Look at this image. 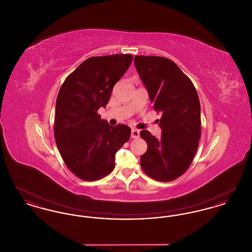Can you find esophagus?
Listing matches in <instances>:
<instances>
[{"label": "esophagus", "mask_w": 252, "mask_h": 252, "mask_svg": "<svg viewBox=\"0 0 252 252\" xmlns=\"http://www.w3.org/2000/svg\"><path fill=\"white\" fill-rule=\"evenodd\" d=\"M140 137V131L138 129L133 128L131 130V138L133 139H138Z\"/></svg>", "instance_id": "1"}]
</instances>
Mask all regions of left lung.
I'll return each instance as SVG.
<instances>
[{
    "label": "left lung",
    "instance_id": "obj_1",
    "mask_svg": "<svg viewBox=\"0 0 252 252\" xmlns=\"http://www.w3.org/2000/svg\"><path fill=\"white\" fill-rule=\"evenodd\" d=\"M134 64L154 109L162 113L158 121L160 139L147 130L140 133L147 144L141 166L154 180H176L190 166L200 139V103L196 90L172 60L136 56Z\"/></svg>",
    "mask_w": 252,
    "mask_h": 252
}]
</instances>
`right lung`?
<instances>
[{
    "label": "right lung",
    "mask_w": 252,
    "mask_h": 252,
    "mask_svg": "<svg viewBox=\"0 0 252 252\" xmlns=\"http://www.w3.org/2000/svg\"><path fill=\"white\" fill-rule=\"evenodd\" d=\"M131 55L94 57L85 60L61 86L55 116V139L72 173L87 181L100 180L115 167V154L131 129L111 126L97 110L106 108L112 89L131 64Z\"/></svg>",
    "instance_id": "right-lung-1"
}]
</instances>
